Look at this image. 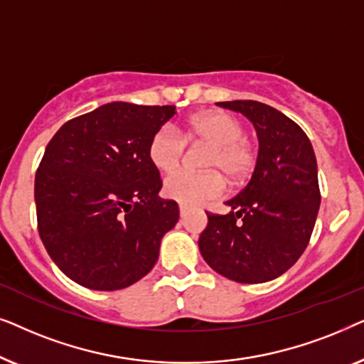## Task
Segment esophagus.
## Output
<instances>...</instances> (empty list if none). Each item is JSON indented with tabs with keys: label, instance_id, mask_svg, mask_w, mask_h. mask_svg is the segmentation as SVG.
<instances>
[{
	"label": "esophagus",
	"instance_id": "obj_1",
	"mask_svg": "<svg viewBox=\"0 0 364 364\" xmlns=\"http://www.w3.org/2000/svg\"><path fill=\"white\" fill-rule=\"evenodd\" d=\"M178 212H181V217L183 218L187 215V212H188V207L187 205H178Z\"/></svg>",
	"mask_w": 364,
	"mask_h": 364
}]
</instances>
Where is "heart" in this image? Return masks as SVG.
<instances>
[{
  "mask_svg": "<svg viewBox=\"0 0 364 364\" xmlns=\"http://www.w3.org/2000/svg\"><path fill=\"white\" fill-rule=\"evenodd\" d=\"M187 139L210 144L203 156L202 172L178 171L164 182V193L183 205H198L225 192V172L232 181H242L255 164V152L245 137V127L227 112H205L192 117ZM186 151V139L171 124H164L149 141V159L161 172L178 167Z\"/></svg>",
  "mask_w": 364,
  "mask_h": 364,
  "instance_id": "heart-1",
  "label": "heart"
}]
</instances>
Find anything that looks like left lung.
Segmentation results:
<instances>
[{
    "mask_svg": "<svg viewBox=\"0 0 364 364\" xmlns=\"http://www.w3.org/2000/svg\"><path fill=\"white\" fill-rule=\"evenodd\" d=\"M250 119L258 137L250 182L225 205L207 213L198 238L203 260L228 280L265 283L295 265L310 242L320 208L316 157L303 129L257 101L217 102Z\"/></svg>",
    "mask_w": 364,
    "mask_h": 364,
    "instance_id": "1",
    "label": "left lung"
}]
</instances>
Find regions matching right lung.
I'll use <instances>...</instances> for the list:
<instances>
[{
  "label": "right lung",
  "mask_w": 364,
  "mask_h": 364,
  "mask_svg": "<svg viewBox=\"0 0 364 364\" xmlns=\"http://www.w3.org/2000/svg\"><path fill=\"white\" fill-rule=\"evenodd\" d=\"M176 106L109 102L68 121L34 181L39 237L64 275L91 290L131 287L152 270L178 205L147 149Z\"/></svg>",
  "instance_id": "1"
}]
</instances>
